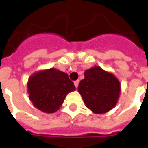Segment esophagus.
Wrapping results in <instances>:
<instances>
[{"label":"esophagus","instance_id":"34e87169","mask_svg":"<svg viewBox=\"0 0 148 148\" xmlns=\"http://www.w3.org/2000/svg\"><path fill=\"white\" fill-rule=\"evenodd\" d=\"M78 84H79V80H77L74 82V86H75L76 88H77V86H78Z\"/></svg>","mask_w":148,"mask_h":148}]
</instances>
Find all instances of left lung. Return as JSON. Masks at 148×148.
I'll return each mask as SVG.
<instances>
[{
  "label": "left lung",
  "mask_w": 148,
  "mask_h": 148,
  "mask_svg": "<svg viewBox=\"0 0 148 148\" xmlns=\"http://www.w3.org/2000/svg\"><path fill=\"white\" fill-rule=\"evenodd\" d=\"M77 89L87 108L101 114L116 106L121 85L112 74L95 66L85 71V78L81 81Z\"/></svg>",
  "instance_id": "8db88e82"
}]
</instances>
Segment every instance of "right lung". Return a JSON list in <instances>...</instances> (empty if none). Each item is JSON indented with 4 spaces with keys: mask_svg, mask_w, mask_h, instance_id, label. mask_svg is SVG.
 Returning a JSON list of instances; mask_svg holds the SVG:
<instances>
[{
    "mask_svg": "<svg viewBox=\"0 0 148 148\" xmlns=\"http://www.w3.org/2000/svg\"><path fill=\"white\" fill-rule=\"evenodd\" d=\"M75 90L68 74L51 68L37 72L27 82L29 98L36 108L52 113L62 105L68 93Z\"/></svg>",
    "mask_w": 148,
    "mask_h": 148,
    "instance_id": "1",
    "label": "right lung"
}]
</instances>
